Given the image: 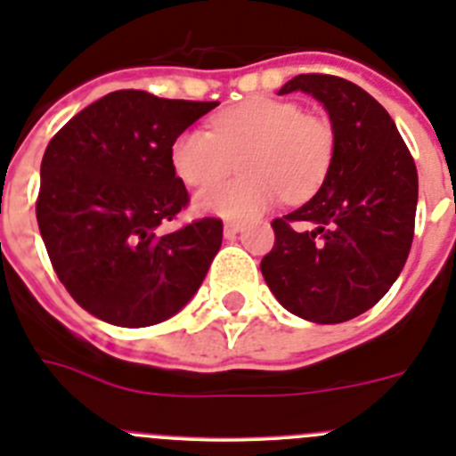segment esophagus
I'll return each mask as SVG.
<instances>
[{"instance_id": "34e87169", "label": "esophagus", "mask_w": 456, "mask_h": 456, "mask_svg": "<svg viewBox=\"0 0 456 456\" xmlns=\"http://www.w3.org/2000/svg\"><path fill=\"white\" fill-rule=\"evenodd\" d=\"M240 231H241V224H237V221H225V224H224V235L225 237H235Z\"/></svg>"}]
</instances>
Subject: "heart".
<instances>
[{"instance_id":"obj_1","label":"heart","mask_w":456,"mask_h":456,"mask_svg":"<svg viewBox=\"0 0 456 456\" xmlns=\"http://www.w3.org/2000/svg\"><path fill=\"white\" fill-rule=\"evenodd\" d=\"M329 120L301 114L289 100L256 98L225 109L209 132L187 130L171 146L173 173L189 187L215 184L235 168L241 178L196 193V209L228 221H251L278 200H304L320 189L333 162Z\"/></svg>"}]
</instances>
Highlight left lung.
<instances>
[{
  "label": "left lung",
  "mask_w": 456,
  "mask_h": 456,
  "mask_svg": "<svg viewBox=\"0 0 456 456\" xmlns=\"http://www.w3.org/2000/svg\"><path fill=\"white\" fill-rule=\"evenodd\" d=\"M308 93L326 109L336 148L308 203L272 224L260 269L278 304L301 320L340 324L372 308L404 269L418 171L381 104L333 75H297L278 95Z\"/></svg>",
  "instance_id": "1"
}]
</instances>
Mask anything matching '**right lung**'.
Listing matches in <instances>:
<instances>
[{
    "label": "right lung",
    "mask_w": 456,
    "mask_h": 456,
    "mask_svg": "<svg viewBox=\"0 0 456 456\" xmlns=\"http://www.w3.org/2000/svg\"><path fill=\"white\" fill-rule=\"evenodd\" d=\"M216 104L114 91L50 141L36 219L56 276L93 317L152 326L199 292L224 224L208 216L168 235L159 225L189 200L171 167L173 141Z\"/></svg>",
    "instance_id": "right-lung-1"
}]
</instances>
